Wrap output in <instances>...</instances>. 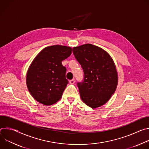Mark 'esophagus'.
<instances>
[{
	"label": "esophagus",
	"instance_id": "34e87169",
	"mask_svg": "<svg viewBox=\"0 0 149 149\" xmlns=\"http://www.w3.org/2000/svg\"><path fill=\"white\" fill-rule=\"evenodd\" d=\"M70 83L71 84H74L75 83V79H71L70 80Z\"/></svg>",
	"mask_w": 149,
	"mask_h": 149
}]
</instances>
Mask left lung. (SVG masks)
<instances>
[{
    "instance_id": "1",
    "label": "left lung",
    "mask_w": 149,
    "mask_h": 149,
    "mask_svg": "<svg viewBox=\"0 0 149 149\" xmlns=\"http://www.w3.org/2000/svg\"><path fill=\"white\" fill-rule=\"evenodd\" d=\"M73 54L84 71L77 82L82 101L92 109L102 106L114 93L118 83L115 63L102 48L90 44L74 47Z\"/></svg>"
}]
</instances>
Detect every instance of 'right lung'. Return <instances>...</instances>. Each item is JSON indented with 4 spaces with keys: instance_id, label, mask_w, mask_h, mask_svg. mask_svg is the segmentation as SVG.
<instances>
[{
    "instance_id": "right-lung-1",
    "label": "right lung",
    "mask_w": 149,
    "mask_h": 149,
    "mask_svg": "<svg viewBox=\"0 0 149 149\" xmlns=\"http://www.w3.org/2000/svg\"><path fill=\"white\" fill-rule=\"evenodd\" d=\"M72 48L53 45L42 49L34 58L26 74L28 89L39 102L51 105L58 101L68 84L67 69L62 61L69 57Z\"/></svg>"
}]
</instances>
